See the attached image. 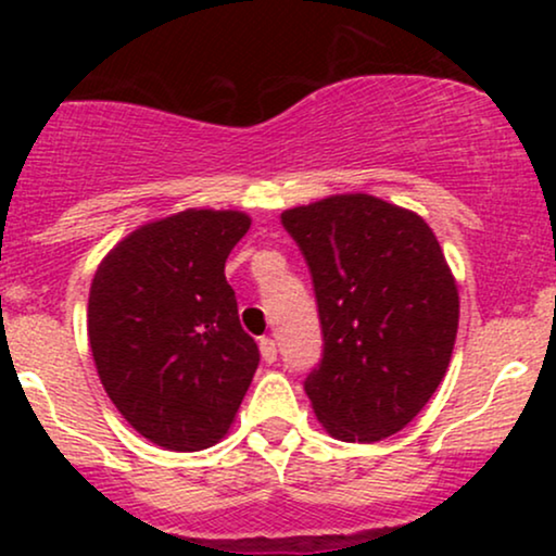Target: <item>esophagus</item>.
Here are the masks:
<instances>
[{
    "label": "esophagus",
    "instance_id": "esophagus-1",
    "mask_svg": "<svg viewBox=\"0 0 556 556\" xmlns=\"http://www.w3.org/2000/svg\"><path fill=\"white\" fill-rule=\"evenodd\" d=\"M258 350H261V358H264L266 363L277 361V342H274L271 337H261Z\"/></svg>",
    "mask_w": 556,
    "mask_h": 556
}]
</instances>
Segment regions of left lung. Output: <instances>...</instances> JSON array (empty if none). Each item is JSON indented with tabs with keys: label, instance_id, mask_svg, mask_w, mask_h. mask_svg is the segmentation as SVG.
<instances>
[{
	"label": "left lung",
	"instance_id": "1",
	"mask_svg": "<svg viewBox=\"0 0 556 556\" xmlns=\"http://www.w3.org/2000/svg\"><path fill=\"white\" fill-rule=\"evenodd\" d=\"M308 261L324 358L305 379L329 437L371 444L405 429L442 384L460 292L442 245L410 208L337 193L282 212Z\"/></svg>",
	"mask_w": 556,
	"mask_h": 556
}]
</instances>
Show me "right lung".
Instances as JSON below:
<instances>
[{"mask_svg":"<svg viewBox=\"0 0 556 556\" xmlns=\"http://www.w3.org/2000/svg\"><path fill=\"white\" fill-rule=\"evenodd\" d=\"M248 229L245 212L185 208L132 229L93 274L96 374L119 416L164 450L225 439L258 368L225 277Z\"/></svg>","mask_w":556,"mask_h":556,"instance_id":"obj_1","label":"right lung"}]
</instances>
